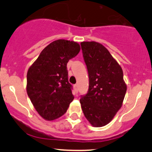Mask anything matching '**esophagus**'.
Here are the masks:
<instances>
[{"label":"esophagus","mask_w":152,"mask_h":152,"mask_svg":"<svg viewBox=\"0 0 152 152\" xmlns=\"http://www.w3.org/2000/svg\"><path fill=\"white\" fill-rule=\"evenodd\" d=\"M74 91L76 93H77L78 92V85L77 84H75L74 86Z\"/></svg>","instance_id":"esophagus-1"}]
</instances>
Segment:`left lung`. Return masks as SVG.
<instances>
[{"label":"left lung","mask_w":152,"mask_h":152,"mask_svg":"<svg viewBox=\"0 0 152 152\" xmlns=\"http://www.w3.org/2000/svg\"><path fill=\"white\" fill-rule=\"evenodd\" d=\"M88 69V93L80 99L86 119L93 126L109 123L121 109L126 91L123 71L109 51L95 41L81 43Z\"/></svg>","instance_id":"1"}]
</instances>
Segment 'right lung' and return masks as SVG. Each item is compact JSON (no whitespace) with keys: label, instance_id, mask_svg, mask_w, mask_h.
<instances>
[{"label":"right lung","instance_id":"1","mask_svg":"<svg viewBox=\"0 0 152 152\" xmlns=\"http://www.w3.org/2000/svg\"><path fill=\"white\" fill-rule=\"evenodd\" d=\"M78 43L58 39L40 53L27 73L26 91L38 114L53 121L63 116L74 100L67 63L79 53Z\"/></svg>","mask_w":152,"mask_h":152}]
</instances>
